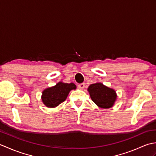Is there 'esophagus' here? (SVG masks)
I'll use <instances>...</instances> for the list:
<instances>
[{
  "instance_id": "esophagus-1",
  "label": "esophagus",
  "mask_w": 156,
  "mask_h": 156,
  "mask_svg": "<svg viewBox=\"0 0 156 156\" xmlns=\"http://www.w3.org/2000/svg\"><path fill=\"white\" fill-rule=\"evenodd\" d=\"M78 88H80V89H84V87H85V84H84V83L79 84L78 85Z\"/></svg>"
}]
</instances>
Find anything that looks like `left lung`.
I'll return each mask as SVG.
<instances>
[{
	"mask_svg": "<svg viewBox=\"0 0 156 156\" xmlns=\"http://www.w3.org/2000/svg\"><path fill=\"white\" fill-rule=\"evenodd\" d=\"M90 97L96 105L103 108L112 107L117 98L116 92L102 83H95L89 86L88 88Z\"/></svg>",
	"mask_w": 156,
	"mask_h": 156,
	"instance_id": "left-lung-1",
	"label": "left lung"
}]
</instances>
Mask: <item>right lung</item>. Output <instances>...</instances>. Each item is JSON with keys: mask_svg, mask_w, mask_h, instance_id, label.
<instances>
[{"mask_svg": "<svg viewBox=\"0 0 156 156\" xmlns=\"http://www.w3.org/2000/svg\"><path fill=\"white\" fill-rule=\"evenodd\" d=\"M76 87L74 83L59 82L55 86L48 88L43 92L42 101L48 107H55L65 101L69 92Z\"/></svg>", "mask_w": 156, "mask_h": 156, "instance_id": "obj_1", "label": "right lung"}]
</instances>
